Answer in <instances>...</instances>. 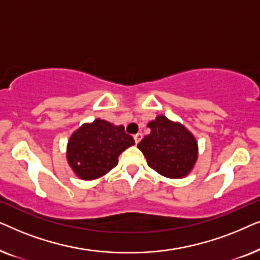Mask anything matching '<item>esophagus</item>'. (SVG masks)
Segmentation results:
<instances>
[{"label":"esophagus","instance_id":"34e87169","mask_svg":"<svg viewBox=\"0 0 260 260\" xmlns=\"http://www.w3.org/2000/svg\"><path fill=\"white\" fill-rule=\"evenodd\" d=\"M142 137H143V135H142V134H136V135H135L134 138H135V142H136V144L140 143V141L142 140Z\"/></svg>","mask_w":260,"mask_h":260}]
</instances>
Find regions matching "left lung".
<instances>
[{
	"mask_svg": "<svg viewBox=\"0 0 260 260\" xmlns=\"http://www.w3.org/2000/svg\"><path fill=\"white\" fill-rule=\"evenodd\" d=\"M150 134L137 147L148 166L162 176L182 179L194 168L198 159V142L189 130L179 122L159 115L148 123Z\"/></svg>",
	"mask_w": 260,
	"mask_h": 260,
	"instance_id": "left-lung-1",
	"label": "left lung"
}]
</instances>
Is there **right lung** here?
Returning <instances> with one entry per match:
<instances>
[{
    "mask_svg": "<svg viewBox=\"0 0 260 260\" xmlns=\"http://www.w3.org/2000/svg\"><path fill=\"white\" fill-rule=\"evenodd\" d=\"M134 144V138L125 134L123 125L97 118L71 135L66 158L78 177L95 180L115 168L118 156Z\"/></svg>",
    "mask_w": 260,
    "mask_h": 260,
    "instance_id": "1",
    "label": "right lung"
}]
</instances>
